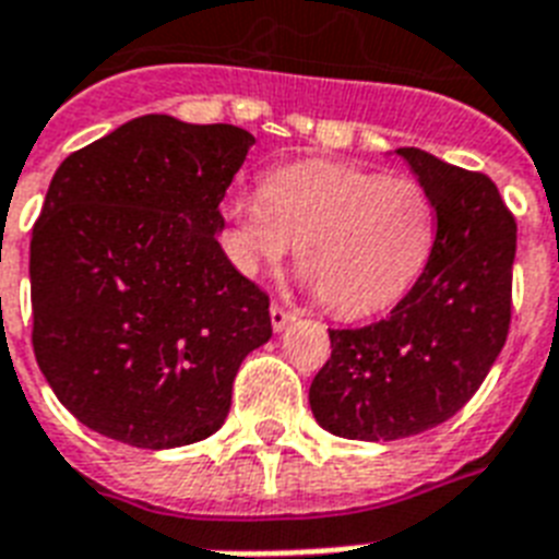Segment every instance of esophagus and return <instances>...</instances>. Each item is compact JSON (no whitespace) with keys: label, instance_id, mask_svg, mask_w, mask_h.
I'll return each instance as SVG.
<instances>
[{"label":"esophagus","instance_id":"34e87169","mask_svg":"<svg viewBox=\"0 0 559 559\" xmlns=\"http://www.w3.org/2000/svg\"><path fill=\"white\" fill-rule=\"evenodd\" d=\"M270 319H272V328H275V331H284V328H287L289 322H293V313H289L287 307H281V305H272L270 307Z\"/></svg>","mask_w":559,"mask_h":559}]
</instances>
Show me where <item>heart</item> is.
Instances as JSON below:
<instances>
[{
  "label": "heart",
  "instance_id": "b5f03b06",
  "mask_svg": "<svg viewBox=\"0 0 559 559\" xmlns=\"http://www.w3.org/2000/svg\"><path fill=\"white\" fill-rule=\"evenodd\" d=\"M223 214L237 270H272L298 243V266L342 319L382 313L406 298L438 240V211L417 179L342 162L270 170L261 193H231Z\"/></svg>",
  "mask_w": 559,
  "mask_h": 559
}]
</instances>
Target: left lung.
I'll use <instances>...</instances> for the list:
<instances>
[{
  "label": "left lung",
  "mask_w": 559,
  "mask_h": 559,
  "mask_svg": "<svg viewBox=\"0 0 559 559\" xmlns=\"http://www.w3.org/2000/svg\"><path fill=\"white\" fill-rule=\"evenodd\" d=\"M438 211L432 261L391 316L331 331L310 385L322 429L350 441H400L450 420L485 382L511 328L516 219L493 179L400 147Z\"/></svg>",
  "instance_id": "8db88e82"
}]
</instances>
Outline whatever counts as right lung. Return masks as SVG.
<instances>
[{
	"instance_id": "obj_1",
	"label": "right lung",
	"mask_w": 559,
	"mask_h": 559,
	"mask_svg": "<svg viewBox=\"0 0 559 559\" xmlns=\"http://www.w3.org/2000/svg\"><path fill=\"white\" fill-rule=\"evenodd\" d=\"M254 135L170 116L127 121L57 168L31 235L34 357L83 426L174 450L223 426L270 296L217 243Z\"/></svg>"
}]
</instances>
